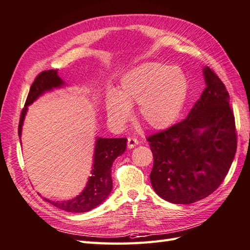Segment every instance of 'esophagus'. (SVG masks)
<instances>
[{
  "label": "esophagus",
  "instance_id": "1",
  "mask_svg": "<svg viewBox=\"0 0 250 250\" xmlns=\"http://www.w3.org/2000/svg\"><path fill=\"white\" fill-rule=\"evenodd\" d=\"M136 145H138V141L134 137H129L127 138V148H134Z\"/></svg>",
  "mask_w": 250,
  "mask_h": 250
}]
</instances>
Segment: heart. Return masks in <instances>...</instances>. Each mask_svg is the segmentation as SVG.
I'll return each mask as SVG.
<instances>
[{
    "label": "heart",
    "instance_id": "heart-1",
    "mask_svg": "<svg viewBox=\"0 0 250 250\" xmlns=\"http://www.w3.org/2000/svg\"><path fill=\"white\" fill-rule=\"evenodd\" d=\"M188 95V80L181 68L146 62L124 75L118 92L105 99L107 116L124 125L138 104V117L151 129H165L178 119Z\"/></svg>",
    "mask_w": 250,
    "mask_h": 250
}]
</instances>
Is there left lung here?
Returning <instances> with one entry per match:
<instances>
[{
    "mask_svg": "<svg viewBox=\"0 0 250 250\" xmlns=\"http://www.w3.org/2000/svg\"><path fill=\"white\" fill-rule=\"evenodd\" d=\"M206 88L181 123L147 137L153 154L150 173L161 198L189 205L215 190L230 169L236 151L230 97L217 74L204 68Z\"/></svg>",
    "mask_w": 250,
    "mask_h": 250,
    "instance_id": "1",
    "label": "left lung"
}]
</instances>
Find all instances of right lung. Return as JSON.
I'll use <instances>...</instances> for the list:
<instances>
[{
	"instance_id": "right-lung-1",
	"label": "right lung",
	"mask_w": 250,
	"mask_h": 250,
	"mask_svg": "<svg viewBox=\"0 0 250 250\" xmlns=\"http://www.w3.org/2000/svg\"><path fill=\"white\" fill-rule=\"evenodd\" d=\"M63 85V81L59 77L57 70H48L39 73L33 82L30 92H28L25 105L23 107L19 126L18 134L21 137L22 125L27 112V106L32 104L36 99L42 96L43 92L57 88ZM126 138H101L98 137L96 141L94 164H92L91 176L88 179L86 188L79 196L67 201H45L51 202L52 205L72 213H84L95 208L105 200L113 188L112 181V165L117 156L121 155L126 147Z\"/></svg>"
}]
</instances>
